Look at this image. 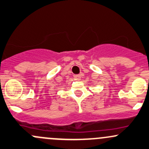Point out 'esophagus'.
Segmentation results:
<instances>
[{"label":"esophagus","mask_w":149,"mask_h":149,"mask_svg":"<svg viewBox=\"0 0 149 149\" xmlns=\"http://www.w3.org/2000/svg\"><path fill=\"white\" fill-rule=\"evenodd\" d=\"M74 77L76 79H77V80H79V79H80V78H81V76L79 74H74Z\"/></svg>","instance_id":"34e87169"}]
</instances>
